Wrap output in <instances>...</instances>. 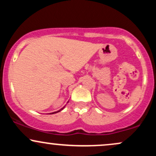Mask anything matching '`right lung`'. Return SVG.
Wrapping results in <instances>:
<instances>
[{"mask_svg": "<svg viewBox=\"0 0 156 156\" xmlns=\"http://www.w3.org/2000/svg\"><path fill=\"white\" fill-rule=\"evenodd\" d=\"M63 108H62V109H61V110H62V109H63ZM61 110H59V111H58V112H53V113H52V114H55V113H58V112H59Z\"/></svg>", "mask_w": 156, "mask_h": 156, "instance_id": "1", "label": "right lung"}]
</instances>
